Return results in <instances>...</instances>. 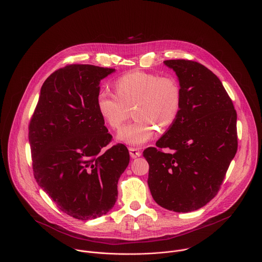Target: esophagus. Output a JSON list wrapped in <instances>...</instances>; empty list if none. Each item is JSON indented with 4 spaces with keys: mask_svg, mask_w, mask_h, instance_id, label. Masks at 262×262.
Returning <instances> with one entry per match:
<instances>
[{
    "mask_svg": "<svg viewBox=\"0 0 262 262\" xmlns=\"http://www.w3.org/2000/svg\"><path fill=\"white\" fill-rule=\"evenodd\" d=\"M129 152H130V156H131L133 159H135V158L141 156L140 150L137 149V148H135V147H129Z\"/></svg>",
    "mask_w": 262,
    "mask_h": 262,
    "instance_id": "1",
    "label": "esophagus"
}]
</instances>
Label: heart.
<instances>
[{
  "mask_svg": "<svg viewBox=\"0 0 262 262\" xmlns=\"http://www.w3.org/2000/svg\"><path fill=\"white\" fill-rule=\"evenodd\" d=\"M114 87L116 95L106 91L97 94L96 106L114 130L121 128L133 107L135 121L119 132L120 141L141 145L154 137L157 127L164 131L175 122L181 106V88L175 78L132 71L118 78Z\"/></svg>",
  "mask_w": 262,
  "mask_h": 262,
  "instance_id": "obj_1",
  "label": "heart"
}]
</instances>
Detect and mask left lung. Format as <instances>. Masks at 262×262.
I'll list each match as a JSON object with an SVG mask.
<instances>
[{"instance_id":"8db88e82","label":"left lung","mask_w":262,"mask_h":262,"mask_svg":"<svg viewBox=\"0 0 262 262\" xmlns=\"http://www.w3.org/2000/svg\"><path fill=\"white\" fill-rule=\"evenodd\" d=\"M164 63L178 77L181 106L173 125L143 157L157 204L186 213L209 203L222 184L237 149L236 112L220 80L203 64L186 59Z\"/></svg>"}]
</instances>
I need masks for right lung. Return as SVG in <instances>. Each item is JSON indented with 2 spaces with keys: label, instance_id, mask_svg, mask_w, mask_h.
I'll return each mask as SVG.
<instances>
[{
  "label": "right lung",
  "instance_id": "obj_1",
  "mask_svg": "<svg viewBox=\"0 0 262 262\" xmlns=\"http://www.w3.org/2000/svg\"><path fill=\"white\" fill-rule=\"evenodd\" d=\"M115 69L69 64L44 82L29 125L34 176L68 215L88 220L106 214L118 196L128 148L118 143L100 117L99 83Z\"/></svg>",
  "mask_w": 262,
  "mask_h": 262
}]
</instances>
